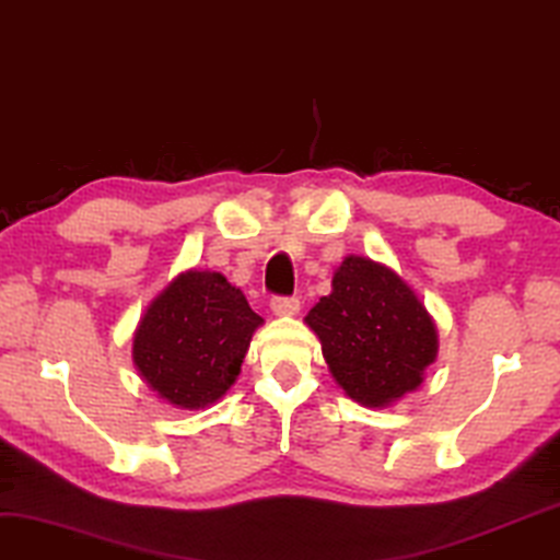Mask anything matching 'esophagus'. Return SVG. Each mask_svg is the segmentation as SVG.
I'll return each mask as SVG.
<instances>
[{
    "mask_svg": "<svg viewBox=\"0 0 560 560\" xmlns=\"http://www.w3.org/2000/svg\"><path fill=\"white\" fill-rule=\"evenodd\" d=\"M271 313L276 317H292L300 313V300H294V296H273Z\"/></svg>",
    "mask_w": 560,
    "mask_h": 560,
    "instance_id": "esophagus-1",
    "label": "esophagus"
}]
</instances>
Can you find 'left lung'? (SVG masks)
Instances as JSON below:
<instances>
[{
	"instance_id": "8db88e82",
	"label": "left lung",
	"mask_w": 560,
	"mask_h": 560,
	"mask_svg": "<svg viewBox=\"0 0 560 560\" xmlns=\"http://www.w3.org/2000/svg\"><path fill=\"white\" fill-rule=\"evenodd\" d=\"M336 385L364 408H387L419 390L436 362V323L390 266L346 256L328 296L304 317Z\"/></svg>"
}]
</instances>
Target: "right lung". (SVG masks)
<instances>
[{"label": "right lung", "instance_id": "add662e5", "mask_svg": "<svg viewBox=\"0 0 560 560\" xmlns=\"http://www.w3.org/2000/svg\"><path fill=\"white\" fill-rule=\"evenodd\" d=\"M264 317L219 271L188 268L150 302L133 330L139 377L167 406H214L235 385Z\"/></svg>", "mask_w": 560, "mask_h": 560}]
</instances>
